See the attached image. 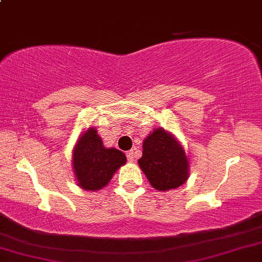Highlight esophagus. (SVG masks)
<instances>
[{
  "instance_id": "esophagus-1",
  "label": "esophagus",
  "mask_w": 262,
  "mask_h": 262,
  "mask_svg": "<svg viewBox=\"0 0 262 262\" xmlns=\"http://www.w3.org/2000/svg\"><path fill=\"white\" fill-rule=\"evenodd\" d=\"M135 156H137V150L132 149L127 151V159L129 162H134L135 161Z\"/></svg>"
}]
</instances>
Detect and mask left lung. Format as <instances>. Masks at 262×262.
<instances>
[{"label": "left lung", "mask_w": 262, "mask_h": 262, "mask_svg": "<svg viewBox=\"0 0 262 262\" xmlns=\"http://www.w3.org/2000/svg\"><path fill=\"white\" fill-rule=\"evenodd\" d=\"M141 171L156 190L181 187L189 177V162L181 143L163 128H156L143 143Z\"/></svg>", "instance_id": "left-lung-1"}]
</instances>
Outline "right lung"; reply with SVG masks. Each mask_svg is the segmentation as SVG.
<instances>
[{
	"instance_id": "add662e5",
	"label": "right lung",
	"mask_w": 262,
	"mask_h": 262,
	"mask_svg": "<svg viewBox=\"0 0 262 262\" xmlns=\"http://www.w3.org/2000/svg\"><path fill=\"white\" fill-rule=\"evenodd\" d=\"M127 157L115 147L106 149L95 128L80 135L73 150V169L78 185L84 190H100L108 184Z\"/></svg>"
}]
</instances>
